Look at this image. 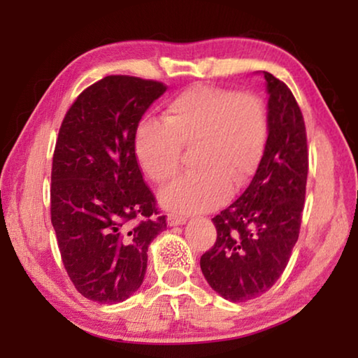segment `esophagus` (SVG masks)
<instances>
[{"instance_id": "obj_1", "label": "esophagus", "mask_w": 358, "mask_h": 358, "mask_svg": "<svg viewBox=\"0 0 358 358\" xmlns=\"http://www.w3.org/2000/svg\"><path fill=\"white\" fill-rule=\"evenodd\" d=\"M186 222V220L185 217H181V216H173V215H169V217H167V224L169 226H183V224Z\"/></svg>"}]
</instances>
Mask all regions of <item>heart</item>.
I'll use <instances>...</instances> for the list:
<instances>
[{"mask_svg":"<svg viewBox=\"0 0 358 358\" xmlns=\"http://www.w3.org/2000/svg\"><path fill=\"white\" fill-rule=\"evenodd\" d=\"M268 141V113L254 93L192 85L167 102L161 123H143L134 136V155L145 177L156 185L173 178L181 147H192L196 171L159 194L175 215H196L226 201L251 181Z\"/></svg>","mask_w":358,"mask_h":358,"instance_id":"1","label":"heart"}]
</instances>
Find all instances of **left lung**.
Segmentation results:
<instances>
[{
	"label": "left lung",
	"mask_w": 358,
	"mask_h": 358,
	"mask_svg": "<svg viewBox=\"0 0 358 358\" xmlns=\"http://www.w3.org/2000/svg\"><path fill=\"white\" fill-rule=\"evenodd\" d=\"M268 141L264 159L237 201L216 215V241L201 257L211 289L248 301L280 280L299 240L308 177L306 128L287 85L264 72Z\"/></svg>",
	"instance_id": "obj_1"
}]
</instances>
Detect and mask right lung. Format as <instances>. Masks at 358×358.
Returning <instances> with one entry per match:
<instances>
[{"mask_svg": "<svg viewBox=\"0 0 358 358\" xmlns=\"http://www.w3.org/2000/svg\"><path fill=\"white\" fill-rule=\"evenodd\" d=\"M156 80L107 76L64 115L52 162L50 215L62 260L85 299L120 303L143 282L147 251L167 227L134 155Z\"/></svg>", "mask_w": 358, "mask_h": 358, "instance_id": "add662e5", "label": "right lung"}]
</instances>
